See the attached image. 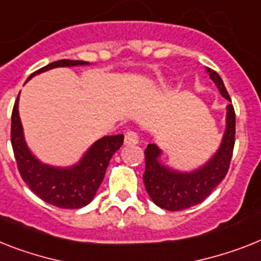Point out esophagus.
<instances>
[{"mask_svg":"<svg viewBox=\"0 0 261 261\" xmlns=\"http://www.w3.org/2000/svg\"><path fill=\"white\" fill-rule=\"evenodd\" d=\"M139 143V136L135 130H128L125 133V145H136Z\"/></svg>","mask_w":261,"mask_h":261,"instance_id":"1","label":"esophagus"}]
</instances>
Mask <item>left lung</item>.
I'll list each match as a JSON object with an SVG mask.
<instances>
[{
  "label": "left lung",
  "mask_w": 261,
  "mask_h": 261,
  "mask_svg": "<svg viewBox=\"0 0 261 261\" xmlns=\"http://www.w3.org/2000/svg\"><path fill=\"white\" fill-rule=\"evenodd\" d=\"M210 77L216 84L220 93L231 101L221 77L215 70L206 68ZM236 132V116L233 105H227V128L223 141L215 156L197 171L182 173L160 164L161 150L156 144H148L145 149L144 184L148 195L156 205L168 211H181L200 204L223 181L231 164Z\"/></svg>",
  "instance_id": "8db88e82"
}]
</instances>
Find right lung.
<instances>
[{
  "mask_svg": "<svg viewBox=\"0 0 261 261\" xmlns=\"http://www.w3.org/2000/svg\"><path fill=\"white\" fill-rule=\"evenodd\" d=\"M88 64L89 62L80 60H60L32 73L27 81L38 73L46 72L57 66ZM18 97L12 112L10 140L22 180L27 182L32 192L51 205L66 210H76L88 205L93 200L97 189L104 180L105 171L112 156L116 153V150L121 148L124 136H105L102 139L97 140L74 167L56 168L42 164L32 154L23 139L22 125L18 115Z\"/></svg>",
  "mask_w": 261,
  "mask_h": 261,
  "instance_id": "add662e5",
  "label": "right lung"
}]
</instances>
